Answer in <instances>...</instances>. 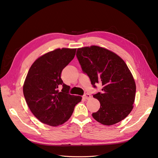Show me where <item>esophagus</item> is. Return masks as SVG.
Returning <instances> with one entry per match:
<instances>
[{"instance_id": "obj_1", "label": "esophagus", "mask_w": 158, "mask_h": 158, "mask_svg": "<svg viewBox=\"0 0 158 158\" xmlns=\"http://www.w3.org/2000/svg\"><path fill=\"white\" fill-rule=\"evenodd\" d=\"M84 98L85 99H89L91 98V95L89 94H85L84 95Z\"/></svg>"}]
</instances>
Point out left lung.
<instances>
[{"label":"left lung","mask_w":158,"mask_h":158,"mask_svg":"<svg viewBox=\"0 0 158 158\" xmlns=\"http://www.w3.org/2000/svg\"><path fill=\"white\" fill-rule=\"evenodd\" d=\"M76 56L94 87L103 85L102 92L93 95L100 103L99 109L92 113L94 118L107 126L125 119L133 109L136 94L135 81L125 62L97 45L78 48Z\"/></svg>","instance_id":"left-lung-1"}]
</instances>
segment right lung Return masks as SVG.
<instances>
[{
  "label": "right lung",
  "instance_id": "right-lung-1",
  "mask_svg": "<svg viewBox=\"0 0 158 158\" xmlns=\"http://www.w3.org/2000/svg\"><path fill=\"white\" fill-rule=\"evenodd\" d=\"M76 51V49L59 48L47 52L37 59L28 71L23 95L33 115L46 125H63L82 100L79 95L69 94L70 86L60 78L62 70L74 59Z\"/></svg>",
  "mask_w": 158,
  "mask_h": 158
}]
</instances>
